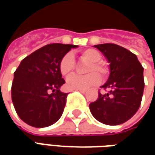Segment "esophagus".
Segmentation results:
<instances>
[{
  "label": "esophagus",
  "mask_w": 155,
  "mask_h": 155,
  "mask_svg": "<svg viewBox=\"0 0 155 155\" xmlns=\"http://www.w3.org/2000/svg\"><path fill=\"white\" fill-rule=\"evenodd\" d=\"M78 91H80L81 93H83V94H84V93L86 92V90H78Z\"/></svg>",
  "instance_id": "esophagus-1"
}]
</instances>
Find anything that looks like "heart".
I'll list each match as a JSON object with an SVG mask.
<instances>
[{"mask_svg":"<svg viewBox=\"0 0 155 155\" xmlns=\"http://www.w3.org/2000/svg\"><path fill=\"white\" fill-rule=\"evenodd\" d=\"M81 57L84 61L90 62L86 68L85 75L72 74L66 81V86L70 90H85L93 84H97L100 81V73L101 76L107 75L109 69L101 62L102 55L94 49H88L81 52ZM75 66L74 56L71 53L64 54L60 62V71L64 76L71 74Z\"/></svg>","mask_w":155,"mask_h":155,"instance_id":"1","label":"heart"}]
</instances>
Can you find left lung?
Masks as SVG:
<instances>
[{"mask_svg":"<svg viewBox=\"0 0 155 155\" xmlns=\"http://www.w3.org/2000/svg\"><path fill=\"white\" fill-rule=\"evenodd\" d=\"M110 63V76L101 87L107 94L90 104L92 115L101 123L118 125L134 115L141 104L144 88L143 68L131 51L115 44L95 45Z\"/></svg>","mask_w":155,"mask_h":155,"instance_id":"1","label":"left lung"}]
</instances>
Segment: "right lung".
<instances>
[{
    "label": "right lung",
    "instance_id": "right-lung-1",
    "mask_svg": "<svg viewBox=\"0 0 155 155\" xmlns=\"http://www.w3.org/2000/svg\"><path fill=\"white\" fill-rule=\"evenodd\" d=\"M74 45H45L23 59L14 73L12 100L25 123L35 128L54 124L64 111L68 93L60 88L65 83L60 62Z\"/></svg>",
    "mask_w": 155,
    "mask_h": 155
}]
</instances>
